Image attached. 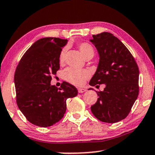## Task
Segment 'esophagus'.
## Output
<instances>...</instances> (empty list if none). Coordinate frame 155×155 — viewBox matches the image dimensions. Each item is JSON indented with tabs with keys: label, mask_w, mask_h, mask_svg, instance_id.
Returning a JSON list of instances; mask_svg holds the SVG:
<instances>
[{
	"label": "esophagus",
	"mask_w": 155,
	"mask_h": 155,
	"mask_svg": "<svg viewBox=\"0 0 155 155\" xmlns=\"http://www.w3.org/2000/svg\"><path fill=\"white\" fill-rule=\"evenodd\" d=\"M86 91L85 89H83V88H78V92L79 93H84V92Z\"/></svg>",
	"instance_id": "1"
}]
</instances>
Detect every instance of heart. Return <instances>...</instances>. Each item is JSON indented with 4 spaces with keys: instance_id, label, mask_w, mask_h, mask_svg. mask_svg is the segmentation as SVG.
Masks as SVG:
<instances>
[{
    "instance_id": "heart-1",
    "label": "heart",
    "mask_w": 155,
    "mask_h": 155,
    "mask_svg": "<svg viewBox=\"0 0 155 155\" xmlns=\"http://www.w3.org/2000/svg\"><path fill=\"white\" fill-rule=\"evenodd\" d=\"M77 47L81 53L82 56L86 59H90L94 56V48L91 44L87 42L78 43ZM66 47L61 50L58 61L60 64H63L64 61V56L66 52ZM64 79L69 83L76 86H81L85 82L86 80L89 79L90 76L89 71L87 69H75L73 68H68L64 70L63 73Z\"/></svg>"
}]
</instances>
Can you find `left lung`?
<instances>
[{
	"instance_id": "obj_1",
	"label": "left lung",
	"mask_w": 155,
	"mask_h": 155,
	"mask_svg": "<svg viewBox=\"0 0 155 155\" xmlns=\"http://www.w3.org/2000/svg\"><path fill=\"white\" fill-rule=\"evenodd\" d=\"M91 41L99 52L97 71L89 84H105L97 91V102L91 107L93 114L103 122L115 123L126 118L139 94V68L130 51L112 34L93 35Z\"/></svg>"
}]
</instances>
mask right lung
<instances>
[{"instance_id": "obj_1", "label": "right lung", "mask_w": 155, "mask_h": 155, "mask_svg": "<svg viewBox=\"0 0 155 155\" xmlns=\"http://www.w3.org/2000/svg\"><path fill=\"white\" fill-rule=\"evenodd\" d=\"M67 39L47 37L36 41L21 58L14 75L16 103L27 120L41 127H50L64 117L66 99L76 97L74 86L64 81L51 86L60 68L58 56Z\"/></svg>"}]
</instances>
